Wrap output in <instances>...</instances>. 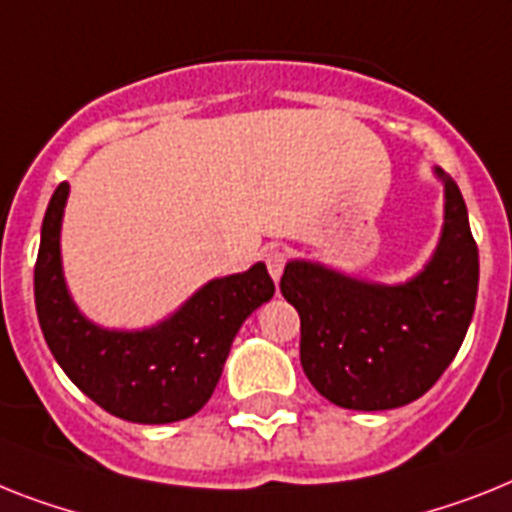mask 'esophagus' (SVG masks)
Here are the masks:
<instances>
[{
  "label": "esophagus",
  "instance_id": "obj_1",
  "mask_svg": "<svg viewBox=\"0 0 512 512\" xmlns=\"http://www.w3.org/2000/svg\"><path fill=\"white\" fill-rule=\"evenodd\" d=\"M264 261H266V269H269V274H272L274 280H280L282 269H285L287 264V253L282 251V248H269V251L264 253Z\"/></svg>",
  "mask_w": 512,
  "mask_h": 512
}]
</instances>
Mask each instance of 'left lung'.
<instances>
[{
	"mask_svg": "<svg viewBox=\"0 0 512 512\" xmlns=\"http://www.w3.org/2000/svg\"><path fill=\"white\" fill-rule=\"evenodd\" d=\"M445 230L424 272L398 287L366 285L319 264L285 266L280 290L301 316V366L329 403L390 411L413 403L450 366L479 290V248L447 172Z\"/></svg>",
	"mask_w": 512,
	"mask_h": 512,
	"instance_id": "left-lung-1",
	"label": "left lung"
}]
</instances>
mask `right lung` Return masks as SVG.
Wrapping results in <instances>:
<instances>
[{"label": "right lung", "mask_w": 512, "mask_h": 512, "mask_svg": "<svg viewBox=\"0 0 512 512\" xmlns=\"http://www.w3.org/2000/svg\"><path fill=\"white\" fill-rule=\"evenodd\" d=\"M67 183L41 225L33 293L44 340L67 377L104 411L135 424H170L198 413L217 387L230 345L251 311L274 295L264 264L214 280L172 319L146 332H107L78 314L59 266Z\"/></svg>", "instance_id": "add662e5"}]
</instances>
